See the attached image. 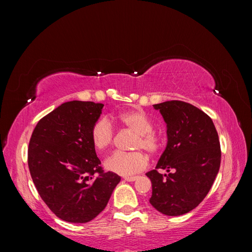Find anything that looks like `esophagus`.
I'll return each mask as SVG.
<instances>
[{
  "label": "esophagus",
  "instance_id": "1",
  "mask_svg": "<svg viewBox=\"0 0 252 252\" xmlns=\"http://www.w3.org/2000/svg\"><path fill=\"white\" fill-rule=\"evenodd\" d=\"M124 180L127 181V182H134V181L138 180V177H125Z\"/></svg>",
  "mask_w": 252,
  "mask_h": 252
}]
</instances>
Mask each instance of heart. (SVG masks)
I'll return each mask as SVG.
<instances>
[{"instance_id": "1", "label": "heart", "mask_w": 252, "mask_h": 252, "mask_svg": "<svg viewBox=\"0 0 252 252\" xmlns=\"http://www.w3.org/2000/svg\"><path fill=\"white\" fill-rule=\"evenodd\" d=\"M114 121L136 133V139L133 144V149H144L150 156L158 155L162 148L163 139L154 129V123L142 109H133L118 114L113 118ZM114 128L107 118L98 119L91 128V140L94 146L100 149L110 147L114 141ZM106 169L118 173L123 177H131L143 171L148 166V158L142 151L130 152H114L113 155L105 159Z\"/></svg>"}]
</instances>
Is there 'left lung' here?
Returning a JSON list of instances; mask_svg holds the SVG:
<instances>
[{
    "mask_svg": "<svg viewBox=\"0 0 252 252\" xmlns=\"http://www.w3.org/2000/svg\"><path fill=\"white\" fill-rule=\"evenodd\" d=\"M154 107L167 124L168 142L156 169L146 173L152 184L149 202L165 216H182L205 199L216 180L220 164L219 135L212 120L191 104L167 101Z\"/></svg>",
    "mask_w": 252,
    "mask_h": 252,
    "instance_id": "8db88e82",
    "label": "left lung"
}]
</instances>
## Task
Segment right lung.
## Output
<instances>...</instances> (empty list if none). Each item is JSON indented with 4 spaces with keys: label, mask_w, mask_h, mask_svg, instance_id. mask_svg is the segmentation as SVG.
<instances>
[{
    "label": "right lung",
    "mask_w": 252,
    "mask_h": 252,
    "mask_svg": "<svg viewBox=\"0 0 252 252\" xmlns=\"http://www.w3.org/2000/svg\"><path fill=\"white\" fill-rule=\"evenodd\" d=\"M103 104L71 101L36 124L28 146L30 175L42 200L69 223H87L102 212L121 177L105 172L91 140Z\"/></svg>",
    "instance_id": "add662e5"
}]
</instances>
